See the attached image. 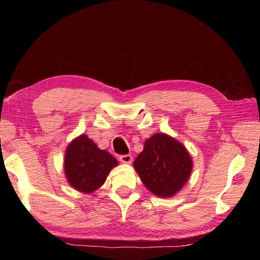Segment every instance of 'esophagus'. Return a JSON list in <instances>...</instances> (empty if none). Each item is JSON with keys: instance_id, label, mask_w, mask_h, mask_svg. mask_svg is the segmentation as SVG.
<instances>
[{"instance_id": "esophagus-1", "label": "esophagus", "mask_w": 260, "mask_h": 260, "mask_svg": "<svg viewBox=\"0 0 260 260\" xmlns=\"http://www.w3.org/2000/svg\"><path fill=\"white\" fill-rule=\"evenodd\" d=\"M119 159L121 162H124V164H131V162L133 161V156L129 155V153H127V155L119 156Z\"/></svg>"}]
</instances>
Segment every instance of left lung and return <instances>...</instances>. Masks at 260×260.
<instances>
[{"instance_id":"1","label":"left lung","mask_w":260,"mask_h":260,"mask_svg":"<svg viewBox=\"0 0 260 260\" xmlns=\"http://www.w3.org/2000/svg\"><path fill=\"white\" fill-rule=\"evenodd\" d=\"M134 167L141 181L159 197H171L182 188L191 172L187 149L171 136L158 133L146 141Z\"/></svg>"}]
</instances>
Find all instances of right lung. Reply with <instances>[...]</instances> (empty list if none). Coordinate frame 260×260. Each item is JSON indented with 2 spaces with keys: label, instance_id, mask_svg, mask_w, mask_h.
<instances>
[{
  "label": "right lung",
  "instance_id": "obj_1",
  "mask_svg": "<svg viewBox=\"0 0 260 260\" xmlns=\"http://www.w3.org/2000/svg\"><path fill=\"white\" fill-rule=\"evenodd\" d=\"M116 165L118 161L111 153L101 150L83 134L70 143L65 153V175L70 184L79 191L96 190Z\"/></svg>",
  "mask_w": 260,
  "mask_h": 260
}]
</instances>
